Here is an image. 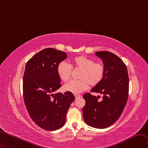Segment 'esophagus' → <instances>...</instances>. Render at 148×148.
<instances>
[{"label": "esophagus", "instance_id": "esophagus-1", "mask_svg": "<svg viewBox=\"0 0 148 148\" xmlns=\"http://www.w3.org/2000/svg\"><path fill=\"white\" fill-rule=\"evenodd\" d=\"M74 97H75V98H79V97H80V95H77V94H74Z\"/></svg>", "mask_w": 148, "mask_h": 148}]
</instances>
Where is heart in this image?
Returning <instances> with one entry per match:
<instances>
[{
    "mask_svg": "<svg viewBox=\"0 0 148 148\" xmlns=\"http://www.w3.org/2000/svg\"><path fill=\"white\" fill-rule=\"evenodd\" d=\"M72 66L65 61H61L57 66V73L60 78L68 82L72 75L73 69L81 70L78 80H73L64 86L65 91L79 93L87 90L89 85L95 87L103 80L105 69L100 63H94L93 60L84 55L74 57L71 60Z\"/></svg>",
    "mask_w": 148,
    "mask_h": 148,
    "instance_id": "heart-1",
    "label": "heart"
}]
</instances>
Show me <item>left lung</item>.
<instances>
[{"instance_id":"1","label":"left lung","mask_w":148,"mask_h":148,"mask_svg":"<svg viewBox=\"0 0 148 148\" xmlns=\"http://www.w3.org/2000/svg\"><path fill=\"white\" fill-rule=\"evenodd\" d=\"M101 58L105 69L104 78L92 92L103 94V99L90 93L84 95L85 104L82 109L84 121L90 127L105 128L116 122L127 103L129 79L127 66L115 54L107 51L95 53Z\"/></svg>"}]
</instances>
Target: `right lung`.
I'll list each match as a JSON object with an SVG mask.
<instances>
[{
	"label": "right lung",
	"mask_w": 148,
	"mask_h": 148,
	"mask_svg": "<svg viewBox=\"0 0 148 148\" xmlns=\"http://www.w3.org/2000/svg\"><path fill=\"white\" fill-rule=\"evenodd\" d=\"M67 58L64 51L53 48L41 50L27 62L23 75V98L31 118L46 130H58L75 97L70 92L53 94L61 87L58 64Z\"/></svg>",
	"instance_id": "obj_1"
}]
</instances>
